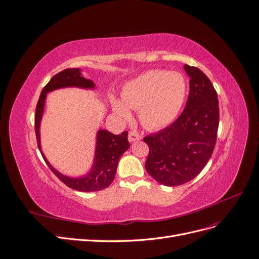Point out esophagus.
Wrapping results in <instances>:
<instances>
[{
    "label": "esophagus",
    "mask_w": 259,
    "mask_h": 259,
    "mask_svg": "<svg viewBox=\"0 0 259 259\" xmlns=\"http://www.w3.org/2000/svg\"><path fill=\"white\" fill-rule=\"evenodd\" d=\"M140 139H142V135H140L138 132H136V131H131V132L128 133V140H130L131 143L137 142V140H140Z\"/></svg>",
    "instance_id": "1"
}]
</instances>
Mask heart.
<instances>
[{
  "mask_svg": "<svg viewBox=\"0 0 259 259\" xmlns=\"http://www.w3.org/2000/svg\"><path fill=\"white\" fill-rule=\"evenodd\" d=\"M187 95V81L179 72L150 70L124 85L123 104L112 101L114 112L122 119L131 116L130 109L139 110V120L147 128L165 127L182 110Z\"/></svg>",
  "mask_w": 259,
  "mask_h": 259,
  "instance_id": "obj_1",
  "label": "heart"
}]
</instances>
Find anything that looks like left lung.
I'll return each mask as SVG.
<instances>
[{"label":"left lung","instance_id":"left-lung-1","mask_svg":"<svg viewBox=\"0 0 259 259\" xmlns=\"http://www.w3.org/2000/svg\"><path fill=\"white\" fill-rule=\"evenodd\" d=\"M184 68L190 76L184 111L167 127L144 138L149 147L147 171L169 187L184 185L201 173L213 154L219 125L213 84L197 67Z\"/></svg>","mask_w":259,"mask_h":259}]
</instances>
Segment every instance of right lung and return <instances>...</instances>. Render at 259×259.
Returning a JSON list of instances; mask_svg holds the SVG:
<instances>
[{"label": "right lung", "instance_id": "obj_1", "mask_svg": "<svg viewBox=\"0 0 259 259\" xmlns=\"http://www.w3.org/2000/svg\"><path fill=\"white\" fill-rule=\"evenodd\" d=\"M69 86H75V88L82 89H94L95 84L91 80H86L81 75L80 69L77 68H68L62 70L59 73L55 74L50 82L44 86L41 92L40 98L37 100V105L35 108L34 115V128L37 147L41 150V142H40V122L42 119V114L44 111V104L46 94L54 90L61 88H69ZM127 132H123L120 135H114L112 133L100 130L97 135V146L95 152V161L94 166L90 173L80 178H71L60 174L59 171L55 169L51 164L46 160L44 154L42 153L43 159L53 173L56 175L62 183L68 186L71 189L83 191V192H92L99 191L105 188L109 187L113 182L115 171L117 167V163L122 156V154L127 150L130 143L127 140Z\"/></svg>", "mask_w": 259, "mask_h": 259}]
</instances>
